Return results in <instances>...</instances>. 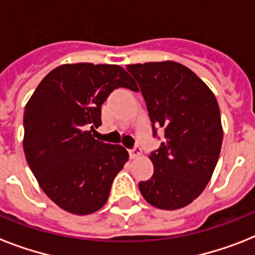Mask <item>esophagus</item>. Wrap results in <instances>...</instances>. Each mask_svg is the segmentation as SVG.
Returning a JSON list of instances; mask_svg holds the SVG:
<instances>
[{
	"instance_id": "34e87169",
	"label": "esophagus",
	"mask_w": 255,
	"mask_h": 255,
	"mask_svg": "<svg viewBox=\"0 0 255 255\" xmlns=\"http://www.w3.org/2000/svg\"><path fill=\"white\" fill-rule=\"evenodd\" d=\"M140 155H141V148L137 147V145H136L135 148L129 149V157H131V159H136V157H139Z\"/></svg>"
}]
</instances>
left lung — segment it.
<instances>
[{
    "label": "left lung",
    "mask_w": 255,
    "mask_h": 255,
    "mask_svg": "<svg viewBox=\"0 0 255 255\" xmlns=\"http://www.w3.org/2000/svg\"><path fill=\"white\" fill-rule=\"evenodd\" d=\"M139 83L153 136L164 129V141L149 155L153 174L139 182L145 201L159 209L189 205L212 178L221 151V116L208 86L173 61L127 65Z\"/></svg>",
    "instance_id": "left-lung-1"
}]
</instances>
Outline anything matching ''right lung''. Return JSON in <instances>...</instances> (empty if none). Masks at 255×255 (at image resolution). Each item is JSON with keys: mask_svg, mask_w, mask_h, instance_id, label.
I'll list each match as a JSON object with an SVG mask.
<instances>
[{"mask_svg": "<svg viewBox=\"0 0 255 255\" xmlns=\"http://www.w3.org/2000/svg\"><path fill=\"white\" fill-rule=\"evenodd\" d=\"M135 90L118 65L69 63L50 71L25 107L23 151L46 196L66 212L91 214L107 202L127 149L92 136L115 88Z\"/></svg>", "mask_w": 255, "mask_h": 255, "instance_id": "add662e5", "label": "right lung"}]
</instances>
